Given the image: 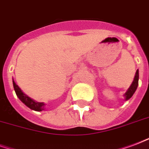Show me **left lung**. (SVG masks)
<instances>
[{"mask_svg":"<svg viewBox=\"0 0 149 149\" xmlns=\"http://www.w3.org/2000/svg\"><path fill=\"white\" fill-rule=\"evenodd\" d=\"M138 80H139V70L138 69L135 73V76H134V79L133 82L130 85V86L129 87V89H127V91L124 93V97H125V100H129L130 98H131L132 96L134 95V93L136 91L137 86H138Z\"/></svg>","mask_w":149,"mask_h":149,"instance_id":"obj_1","label":"left lung"}]
</instances>
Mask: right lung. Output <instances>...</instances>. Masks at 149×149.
Segmentation results:
<instances>
[{
	"mask_svg": "<svg viewBox=\"0 0 149 149\" xmlns=\"http://www.w3.org/2000/svg\"><path fill=\"white\" fill-rule=\"evenodd\" d=\"M12 82H13V87H14L17 97L26 106H27L29 108H31L32 110L37 111H41L45 110V104L44 102H38L30 97H28L27 95L25 94L23 90L20 89L17 84L15 83L13 79H12Z\"/></svg>",
	"mask_w": 149,
	"mask_h": 149,
	"instance_id": "add662e5",
	"label": "right lung"
}]
</instances>
